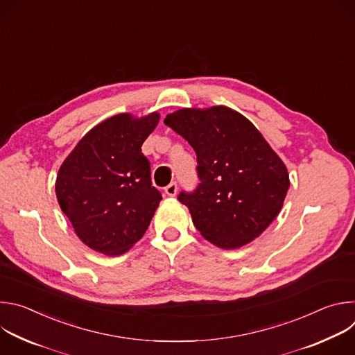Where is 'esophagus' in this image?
<instances>
[{"label":"esophagus","mask_w":355,"mask_h":355,"mask_svg":"<svg viewBox=\"0 0 355 355\" xmlns=\"http://www.w3.org/2000/svg\"><path fill=\"white\" fill-rule=\"evenodd\" d=\"M177 189H178L177 182H171V184H168V185L164 188V192H166L168 196H175Z\"/></svg>","instance_id":"34e87169"}]
</instances>
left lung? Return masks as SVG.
Returning a JSON list of instances; mask_svg holds the SVG:
<instances>
[{
  "label": "left lung",
  "mask_w": 355,
  "mask_h": 355,
  "mask_svg": "<svg viewBox=\"0 0 355 355\" xmlns=\"http://www.w3.org/2000/svg\"><path fill=\"white\" fill-rule=\"evenodd\" d=\"M164 123L196 153L200 184L178 200L199 233L225 250L257 239L278 216L289 188L286 166L259 129L223 105L182 108Z\"/></svg>",
  "instance_id": "left-lung-1"
}]
</instances>
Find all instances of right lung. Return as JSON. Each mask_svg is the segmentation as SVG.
<instances>
[{"mask_svg":"<svg viewBox=\"0 0 355 355\" xmlns=\"http://www.w3.org/2000/svg\"><path fill=\"white\" fill-rule=\"evenodd\" d=\"M159 121V112L111 116L87 132L59 168L62 211L78 239L105 256H121L139 241L162 200L141 153Z\"/></svg>","mask_w":355,"mask_h":355,"instance_id":"right-lung-1","label":"right lung"}]
</instances>
